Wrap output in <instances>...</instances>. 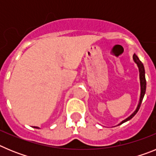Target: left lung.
<instances>
[{
    "label": "left lung",
    "instance_id": "left-lung-1",
    "mask_svg": "<svg viewBox=\"0 0 156 156\" xmlns=\"http://www.w3.org/2000/svg\"><path fill=\"white\" fill-rule=\"evenodd\" d=\"M133 61L135 62V63L138 66V69H139V73H140V101H139V104L137 105V109L135 110L134 112L131 115H129L128 118H126V119H124L123 121L119 123V125L122 124L123 122H126V121L129 120V119H131L136 113H137V112H138L139 108H140V106L141 105V102H142V100L144 98V94H145V90H146V80H145V71H144V66H143L142 62L140 61V59L138 58L136 55H133Z\"/></svg>",
    "mask_w": 156,
    "mask_h": 156
}]
</instances>
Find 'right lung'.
Masks as SVG:
<instances>
[{
	"label": "right lung",
	"mask_w": 156,
	"mask_h": 156,
	"mask_svg": "<svg viewBox=\"0 0 156 156\" xmlns=\"http://www.w3.org/2000/svg\"><path fill=\"white\" fill-rule=\"evenodd\" d=\"M34 127H35V128H39V127H37V126H34Z\"/></svg>",
	"instance_id": "1"
}]
</instances>
